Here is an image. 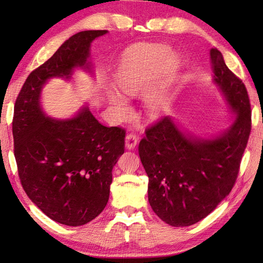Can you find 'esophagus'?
<instances>
[{
  "mask_svg": "<svg viewBox=\"0 0 263 263\" xmlns=\"http://www.w3.org/2000/svg\"><path fill=\"white\" fill-rule=\"evenodd\" d=\"M138 144V138L133 133H128L125 138V147L127 149H133Z\"/></svg>",
  "mask_w": 263,
  "mask_h": 263,
  "instance_id": "obj_1",
  "label": "esophagus"
}]
</instances>
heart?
Wrapping results in <instances>:
<instances>
[{
	"instance_id": "1",
	"label": "heart",
	"mask_w": 263,
	"mask_h": 263,
	"mask_svg": "<svg viewBox=\"0 0 263 263\" xmlns=\"http://www.w3.org/2000/svg\"><path fill=\"white\" fill-rule=\"evenodd\" d=\"M180 67L174 53L164 46L137 48L123 58L115 74V87L124 96H137L152 82L144 95L145 108L157 115L164 110L171 101V87ZM109 102L119 116L130 112V106L123 97L110 94Z\"/></svg>"
}]
</instances>
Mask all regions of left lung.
Here are the masks:
<instances>
[{
	"label": "left lung",
	"instance_id": "1",
	"mask_svg": "<svg viewBox=\"0 0 263 263\" xmlns=\"http://www.w3.org/2000/svg\"><path fill=\"white\" fill-rule=\"evenodd\" d=\"M213 83L234 119L212 138L185 133L172 117L146 130L139 157L148 176V202L160 219L182 228L196 224L218 206L237 180L251 133L246 87L226 66L217 48L210 51Z\"/></svg>",
	"mask_w": 263,
	"mask_h": 263
}]
</instances>
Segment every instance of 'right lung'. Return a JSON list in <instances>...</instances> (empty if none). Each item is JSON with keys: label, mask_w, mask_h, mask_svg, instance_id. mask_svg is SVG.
Masks as SVG:
<instances>
[{"label": "right lung", "mask_w": 263, "mask_h": 263, "mask_svg": "<svg viewBox=\"0 0 263 263\" xmlns=\"http://www.w3.org/2000/svg\"><path fill=\"white\" fill-rule=\"evenodd\" d=\"M106 30L81 31L31 73L17 97L12 121L15 158L26 195L57 222L81 226L104 210L112 168L124 153L125 131L106 127L82 106L72 118L47 117L42 89L50 79L91 73L90 45Z\"/></svg>", "instance_id": "right-lung-1"}]
</instances>
